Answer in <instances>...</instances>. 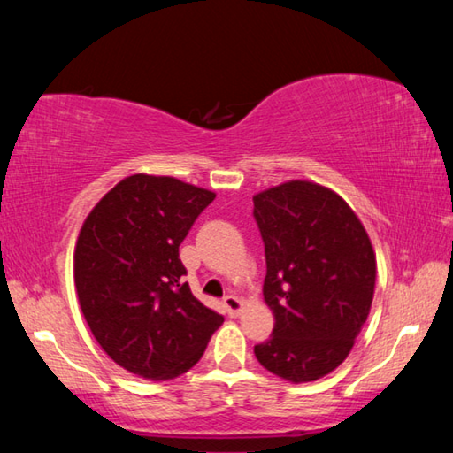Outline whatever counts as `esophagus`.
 I'll return each instance as SVG.
<instances>
[{"label": "esophagus", "mask_w": 453, "mask_h": 453, "mask_svg": "<svg viewBox=\"0 0 453 453\" xmlns=\"http://www.w3.org/2000/svg\"><path fill=\"white\" fill-rule=\"evenodd\" d=\"M224 308H226V311L229 313V316L235 318L237 313L242 311V300L237 296H226L224 297Z\"/></svg>", "instance_id": "34e87169"}]
</instances>
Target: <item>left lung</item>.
Wrapping results in <instances>:
<instances>
[{
	"label": "left lung",
	"instance_id": "1",
	"mask_svg": "<svg viewBox=\"0 0 453 453\" xmlns=\"http://www.w3.org/2000/svg\"><path fill=\"white\" fill-rule=\"evenodd\" d=\"M265 250L270 340L254 354L267 372L303 383L334 372L372 308L375 256L362 221L332 189L288 181L254 196Z\"/></svg>",
	"mask_w": 453,
	"mask_h": 453
}]
</instances>
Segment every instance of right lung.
I'll return each mask as SVG.
<instances>
[{
	"mask_svg": "<svg viewBox=\"0 0 453 453\" xmlns=\"http://www.w3.org/2000/svg\"><path fill=\"white\" fill-rule=\"evenodd\" d=\"M216 194L164 175H129L99 199L78 237L73 278L91 334L113 362L173 380L224 324L181 278L180 245Z\"/></svg>",
	"mask_w": 453,
	"mask_h": 453,
	"instance_id": "1",
	"label": "right lung"
}]
</instances>
